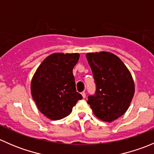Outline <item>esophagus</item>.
Here are the masks:
<instances>
[{"label": "esophagus", "mask_w": 154, "mask_h": 154, "mask_svg": "<svg viewBox=\"0 0 154 154\" xmlns=\"http://www.w3.org/2000/svg\"><path fill=\"white\" fill-rule=\"evenodd\" d=\"M81 94H82V96H83V98H85V97H86V92H85V91H83V92L81 93Z\"/></svg>", "instance_id": "obj_1"}]
</instances>
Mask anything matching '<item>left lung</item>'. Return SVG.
<instances>
[{"label": "left lung", "mask_w": 154, "mask_h": 154, "mask_svg": "<svg viewBox=\"0 0 154 154\" xmlns=\"http://www.w3.org/2000/svg\"><path fill=\"white\" fill-rule=\"evenodd\" d=\"M92 71L96 91L88 97L94 116L112 122L126 112L135 92L133 77L120 58L110 52L88 53L86 55Z\"/></svg>", "instance_id": "1"}]
</instances>
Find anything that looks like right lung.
Returning a JSON list of instances; mask_svg holds the SVG:
<instances>
[{"label":"right lung","instance_id":"right-lung-1","mask_svg":"<svg viewBox=\"0 0 154 154\" xmlns=\"http://www.w3.org/2000/svg\"><path fill=\"white\" fill-rule=\"evenodd\" d=\"M80 54L55 53L40 64L31 80L32 97L37 108L53 121L68 116L79 100L73 68Z\"/></svg>","mask_w":154,"mask_h":154}]
</instances>
